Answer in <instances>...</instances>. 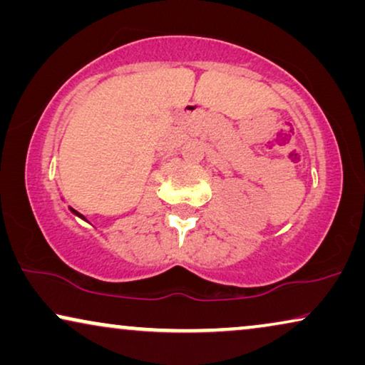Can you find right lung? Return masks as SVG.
Wrapping results in <instances>:
<instances>
[{
  "label": "right lung",
  "mask_w": 365,
  "mask_h": 365,
  "mask_svg": "<svg viewBox=\"0 0 365 365\" xmlns=\"http://www.w3.org/2000/svg\"><path fill=\"white\" fill-rule=\"evenodd\" d=\"M71 211H73L74 214H76V216H79V217H83V219H84V216H81V214H79L78 211H74V209H71Z\"/></svg>",
  "instance_id": "add662e5"
}]
</instances>
